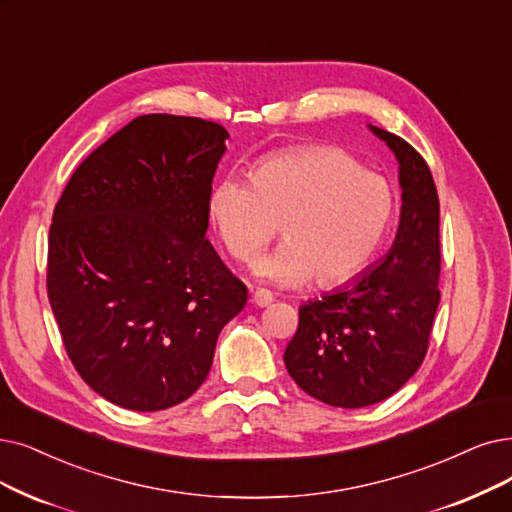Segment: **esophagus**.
Masks as SVG:
<instances>
[{"label":"esophagus","instance_id":"1","mask_svg":"<svg viewBox=\"0 0 512 512\" xmlns=\"http://www.w3.org/2000/svg\"><path fill=\"white\" fill-rule=\"evenodd\" d=\"M252 302L262 309V306H269L273 302V294L269 290H256L252 296Z\"/></svg>","mask_w":512,"mask_h":512}]
</instances>
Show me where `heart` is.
I'll list each match as a JSON object with an SVG mask.
<instances>
[{
    "mask_svg": "<svg viewBox=\"0 0 512 512\" xmlns=\"http://www.w3.org/2000/svg\"><path fill=\"white\" fill-rule=\"evenodd\" d=\"M214 229L235 260H254L281 224L283 243L256 262L260 281L330 288L359 275L395 216L386 180L336 147H302L260 159L252 180L222 178L208 199Z\"/></svg>",
    "mask_w": 512,
    "mask_h": 512,
    "instance_id": "heart-1",
    "label": "heart"
}]
</instances>
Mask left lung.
Here are the masks:
<instances>
[{
    "mask_svg": "<svg viewBox=\"0 0 512 512\" xmlns=\"http://www.w3.org/2000/svg\"><path fill=\"white\" fill-rule=\"evenodd\" d=\"M399 163L401 216L391 250L342 288L300 306L283 361L311 397L365 407L397 393L420 367L439 306V197L422 155L367 126Z\"/></svg>",
    "mask_w": 512,
    "mask_h": 512,
    "instance_id": "obj_1",
    "label": "left lung"
}]
</instances>
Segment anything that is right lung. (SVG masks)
I'll return each instance as SVG.
<instances>
[{"label": "right lung", "instance_id": "add662e5", "mask_svg": "<svg viewBox=\"0 0 512 512\" xmlns=\"http://www.w3.org/2000/svg\"><path fill=\"white\" fill-rule=\"evenodd\" d=\"M227 138L197 117H136L84 159L54 208L48 298L60 336L86 384L126 410L189 399L248 300L206 237Z\"/></svg>", "mask_w": 512, "mask_h": 512}]
</instances>
